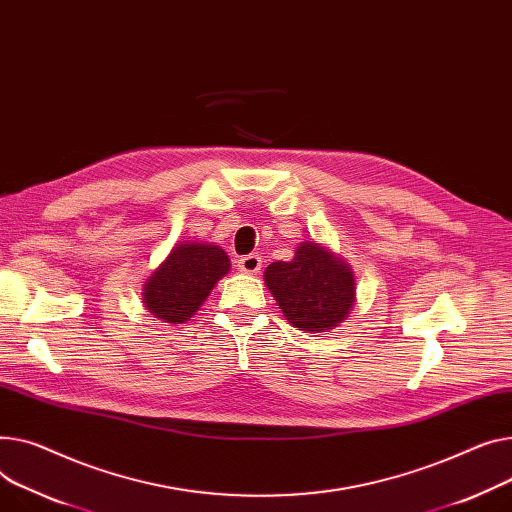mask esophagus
<instances>
[{
  "mask_svg": "<svg viewBox=\"0 0 512 512\" xmlns=\"http://www.w3.org/2000/svg\"><path fill=\"white\" fill-rule=\"evenodd\" d=\"M238 269L245 271V274H257V271L261 269V257L259 255H245L238 259Z\"/></svg>",
  "mask_w": 512,
  "mask_h": 512,
  "instance_id": "obj_1",
  "label": "esophagus"
}]
</instances>
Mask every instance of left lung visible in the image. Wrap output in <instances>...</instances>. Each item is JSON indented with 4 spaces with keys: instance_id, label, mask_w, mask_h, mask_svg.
<instances>
[{
    "instance_id": "8db88e82",
    "label": "left lung",
    "mask_w": 512,
    "mask_h": 512,
    "mask_svg": "<svg viewBox=\"0 0 512 512\" xmlns=\"http://www.w3.org/2000/svg\"><path fill=\"white\" fill-rule=\"evenodd\" d=\"M265 284L294 327L317 333L350 315L356 292L352 269L309 241L296 249L292 261L271 263Z\"/></svg>"
}]
</instances>
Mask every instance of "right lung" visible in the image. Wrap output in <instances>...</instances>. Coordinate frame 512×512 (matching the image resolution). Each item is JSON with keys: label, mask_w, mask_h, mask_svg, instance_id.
<instances>
[{"label": "right lung", "mask_w": 512, "mask_h": 512, "mask_svg": "<svg viewBox=\"0 0 512 512\" xmlns=\"http://www.w3.org/2000/svg\"><path fill=\"white\" fill-rule=\"evenodd\" d=\"M228 269V255L216 245H177L146 282L148 311L166 323H185Z\"/></svg>", "instance_id": "1"}]
</instances>
